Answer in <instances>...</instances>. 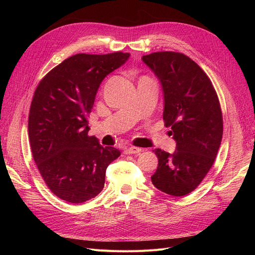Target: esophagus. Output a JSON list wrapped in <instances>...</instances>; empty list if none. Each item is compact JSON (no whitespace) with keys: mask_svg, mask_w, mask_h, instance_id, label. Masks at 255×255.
I'll list each match as a JSON object with an SVG mask.
<instances>
[{"mask_svg":"<svg viewBox=\"0 0 255 255\" xmlns=\"http://www.w3.org/2000/svg\"><path fill=\"white\" fill-rule=\"evenodd\" d=\"M142 151L141 148H137V146H129L125 152L126 154H138Z\"/></svg>","mask_w":255,"mask_h":255,"instance_id":"obj_1","label":"esophagus"}]
</instances>
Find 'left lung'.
<instances>
[{
    "instance_id": "8db88e82",
    "label": "left lung",
    "mask_w": 255,
    "mask_h": 255,
    "mask_svg": "<svg viewBox=\"0 0 255 255\" xmlns=\"http://www.w3.org/2000/svg\"><path fill=\"white\" fill-rule=\"evenodd\" d=\"M142 61L163 87V118L176 141L173 154L153 151L158 165L151 180L160 191L183 197L199 186L218 153L223 133L219 99L210 78L185 54L155 52Z\"/></svg>"
}]
</instances>
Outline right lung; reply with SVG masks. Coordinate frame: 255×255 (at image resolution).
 I'll use <instances>...</instances> for the list:
<instances>
[{
	"instance_id": "1",
	"label": "right lung",
	"mask_w": 255,
	"mask_h": 255,
	"mask_svg": "<svg viewBox=\"0 0 255 255\" xmlns=\"http://www.w3.org/2000/svg\"><path fill=\"white\" fill-rule=\"evenodd\" d=\"M128 53H80L44 75L30 103L28 137L36 166L54 195L73 204L102 191L106 168L120 156L88 135V116L105 76Z\"/></svg>"
}]
</instances>
